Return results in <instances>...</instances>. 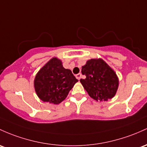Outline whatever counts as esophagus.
Masks as SVG:
<instances>
[{
	"label": "esophagus",
	"instance_id": "34e87169",
	"mask_svg": "<svg viewBox=\"0 0 147 147\" xmlns=\"http://www.w3.org/2000/svg\"><path fill=\"white\" fill-rule=\"evenodd\" d=\"M76 78L77 79V80H80V79H81V77H82V74L81 73H79V74H77V75H76Z\"/></svg>",
	"mask_w": 147,
	"mask_h": 147
}]
</instances>
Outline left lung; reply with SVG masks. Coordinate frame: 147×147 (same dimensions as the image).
<instances>
[{"instance_id": "8db88e82", "label": "left lung", "mask_w": 147, "mask_h": 147, "mask_svg": "<svg viewBox=\"0 0 147 147\" xmlns=\"http://www.w3.org/2000/svg\"><path fill=\"white\" fill-rule=\"evenodd\" d=\"M86 76L80 82L89 96L96 100L107 101L116 95L119 87L117 74L101 59L87 61L82 67Z\"/></svg>"}]
</instances>
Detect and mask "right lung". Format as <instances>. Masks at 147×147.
<instances>
[{
  "mask_svg": "<svg viewBox=\"0 0 147 147\" xmlns=\"http://www.w3.org/2000/svg\"><path fill=\"white\" fill-rule=\"evenodd\" d=\"M78 80L62 62L52 58L38 71L34 80L35 91L43 102L58 105L65 99Z\"/></svg>",
  "mask_w": 147,
  "mask_h": 147,
  "instance_id": "1",
  "label": "right lung"
}]
</instances>
